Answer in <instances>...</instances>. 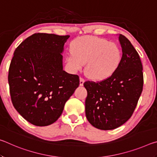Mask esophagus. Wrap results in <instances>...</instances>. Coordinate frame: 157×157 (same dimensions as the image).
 I'll return each instance as SVG.
<instances>
[{
	"label": "esophagus",
	"instance_id": "1",
	"mask_svg": "<svg viewBox=\"0 0 157 157\" xmlns=\"http://www.w3.org/2000/svg\"><path fill=\"white\" fill-rule=\"evenodd\" d=\"M84 82V78H79V85H80V86H83Z\"/></svg>",
	"mask_w": 157,
	"mask_h": 157
}]
</instances>
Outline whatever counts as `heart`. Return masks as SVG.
Here are the masks:
<instances>
[{
	"label": "heart",
	"mask_w": 157,
	"mask_h": 157,
	"mask_svg": "<svg viewBox=\"0 0 157 157\" xmlns=\"http://www.w3.org/2000/svg\"><path fill=\"white\" fill-rule=\"evenodd\" d=\"M66 62L73 71H80L86 63L85 73L90 78L104 79L115 72L122 53L116 44L94 36H81L71 46Z\"/></svg>",
	"instance_id": "obj_1"
}]
</instances>
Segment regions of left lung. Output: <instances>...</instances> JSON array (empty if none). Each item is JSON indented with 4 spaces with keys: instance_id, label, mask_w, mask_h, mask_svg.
<instances>
[{
    "instance_id": "1",
    "label": "left lung",
    "mask_w": 157,
    "mask_h": 157,
    "mask_svg": "<svg viewBox=\"0 0 157 157\" xmlns=\"http://www.w3.org/2000/svg\"><path fill=\"white\" fill-rule=\"evenodd\" d=\"M121 61L115 72L100 82L86 81L85 113L93 126L111 130L129 120L136 109L143 86V66L129 39L119 34Z\"/></svg>"
}]
</instances>
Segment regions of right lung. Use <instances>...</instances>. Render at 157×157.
<instances>
[{
	"label": "right lung",
	"mask_w": 157,
	"mask_h": 157,
	"mask_svg": "<svg viewBox=\"0 0 157 157\" xmlns=\"http://www.w3.org/2000/svg\"><path fill=\"white\" fill-rule=\"evenodd\" d=\"M68 35L35 33L14 52L8 82L12 104L36 126L55 123L79 84V76L63 70L62 53Z\"/></svg>",
	"instance_id": "right-lung-1"
}]
</instances>
